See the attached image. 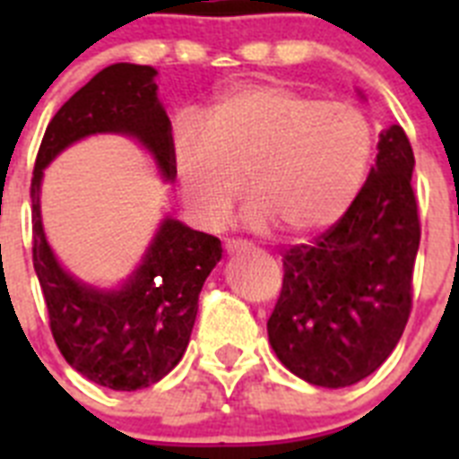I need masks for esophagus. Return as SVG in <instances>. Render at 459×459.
Wrapping results in <instances>:
<instances>
[{
	"label": "esophagus",
	"mask_w": 459,
	"mask_h": 459,
	"mask_svg": "<svg viewBox=\"0 0 459 459\" xmlns=\"http://www.w3.org/2000/svg\"><path fill=\"white\" fill-rule=\"evenodd\" d=\"M225 248H227V253H238V250L250 248V243L243 241V238H227Z\"/></svg>",
	"instance_id": "1"
}]
</instances>
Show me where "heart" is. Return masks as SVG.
Wrapping results in <instances>:
<instances>
[{"label": "heart", "instance_id": "heart-1", "mask_svg": "<svg viewBox=\"0 0 459 459\" xmlns=\"http://www.w3.org/2000/svg\"><path fill=\"white\" fill-rule=\"evenodd\" d=\"M200 128H177L174 168L186 204L209 227L227 221L246 181L250 227L319 232L356 200L372 156L363 109L285 84L227 89L202 112Z\"/></svg>", "mask_w": 459, "mask_h": 459}]
</instances>
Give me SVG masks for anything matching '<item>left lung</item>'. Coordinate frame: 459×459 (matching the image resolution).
Wrapping results in <instances>:
<instances>
[{
	"label": "left lung",
	"mask_w": 459,
	"mask_h": 459,
	"mask_svg": "<svg viewBox=\"0 0 459 459\" xmlns=\"http://www.w3.org/2000/svg\"><path fill=\"white\" fill-rule=\"evenodd\" d=\"M377 149L344 216L282 255L269 342L287 370L315 386L344 388L372 375L395 350L411 312L420 243L413 152L403 126H388Z\"/></svg>",
	"instance_id": "left-lung-1"
}]
</instances>
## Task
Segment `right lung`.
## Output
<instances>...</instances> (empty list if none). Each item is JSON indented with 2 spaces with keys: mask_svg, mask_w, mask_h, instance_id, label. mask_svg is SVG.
<instances>
[{
  "mask_svg": "<svg viewBox=\"0 0 459 459\" xmlns=\"http://www.w3.org/2000/svg\"><path fill=\"white\" fill-rule=\"evenodd\" d=\"M156 68L112 64L75 91L48 124L31 177V255L50 331L71 368L112 391H137L163 379L188 347L197 299L221 262V238L165 218L142 264L119 290H96L62 269L40 222L43 169L73 142L121 133L147 149L174 181L172 124L158 100Z\"/></svg>",
  "mask_w": 459,
  "mask_h": 459,
  "instance_id": "add662e5",
  "label": "right lung"
}]
</instances>
